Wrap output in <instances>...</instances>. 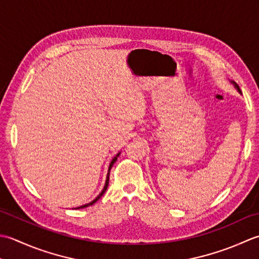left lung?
<instances>
[{
	"label": "left lung",
	"instance_id": "1",
	"mask_svg": "<svg viewBox=\"0 0 259 259\" xmlns=\"http://www.w3.org/2000/svg\"><path fill=\"white\" fill-rule=\"evenodd\" d=\"M235 86H236V88H237V89H238V92H239V93H241V92H240V88H239V86H238V85H235Z\"/></svg>",
	"mask_w": 259,
	"mask_h": 259
}]
</instances>
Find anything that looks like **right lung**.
<instances>
[{"mask_svg": "<svg viewBox=\"0 0 259 259\" xmlns=\"http://www.w3.org/2000/svg\"><path fill=\"white\" fill-rule=\"evenodd\" d=\"M119 155V153H118V154L117 155H116L115 157H114V159L112 160V162H110V164H109V168H108V173H107V179H106V183H105V187H104V189H103V191L102 192H100L99 193V196L96 198V199H94L93 200V201L92 202H89V203H87V204H83V205H81V207H78V208H76V209H81V208H86V207H88V205H92V204H94L95 202H96L97 201V200L100 198V197H102L103 196V194L105 193V191H106V190H107V187H108V182H109V171H110V168H112V166H113V164H114V163L116 162V160H117V156Z\"/></svg>", "mask_w": 259, "mask_h": 259, "instance_id": "1", "label": "right lung"}]
</instances>
